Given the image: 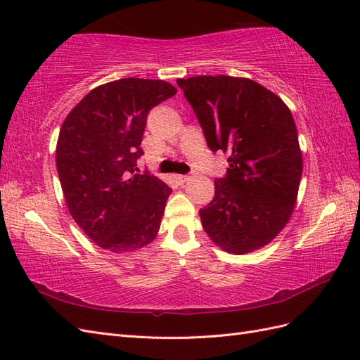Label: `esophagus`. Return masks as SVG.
Segmentation results:
<instances>
[{"mask_svg": "<svg viewBox=\"0 0 360 360\" xmlns=\"http://www.w3.org/2000/svg\"><path fill=\"white\" fill-rule=\"evenodd\" d=\"M190 179L188 174H176V181L181 182V184H184V182H187Z\"/></svg>", "mask_w": 360, "mask_h": 360, "instance_id": "34e87169", "label": "esophagus"}]
</instances>
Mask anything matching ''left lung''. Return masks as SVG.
<instances>
[{
  "instance_id": "1",
  "label": "left lung",
  "mask_w": 360,
  "mask_h": 360,
  "mask_svg": "<svg viewBox=\"0 0 360 360\" xmlns=\"http://www.w3.org/2000/svg\"><path fill=\"white\" fill-rule=\"evenodd\" d=\"M209 148L229 151L224 178L200 210L210 240L231 254L271 243L292 215L303 160L295 122L278 96L231 75L178 79Z\"/></svg>"
}]
</instances>
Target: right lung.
Wrapping results in <instances>:
<instances>
[{"label":"right lung","instance_id":"right-lung-1","mask_svg":"<svg viewBox=\"0 0 360 360\" xmlns=\"http://www.w3.org/2000/svg\"><path fill=\"white\" fill-rule=\"evenodd\" d=\"M176 93L164 80L105 83L60 128L56 162L68 210L97 246L122 254L156 238L172 188L136 165L150 110Z\"/></svg>","mask_w":360,"mask_h":360}]
</instances>
